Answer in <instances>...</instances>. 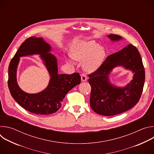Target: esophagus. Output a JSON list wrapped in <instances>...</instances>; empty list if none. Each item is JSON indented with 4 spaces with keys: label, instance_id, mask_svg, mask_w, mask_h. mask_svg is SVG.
Masks as SVG:
<instances>
[{
    "label": "esophagus",
    "instance_id": "obj_1",
    "mask_svg": "<svg viewBox=\"0 0 154 154\" xmlns=\"http://www.w3.org/2000/svg\"><path fill=\"white\" fill-rule=\"evenodd\" d=\"M81 80H82V82H85V81H86L87 80L86 75H85V74H83V73L82 74V75H81Z\"/></svg>",
    "mask_w": 154,
    "mask_h": 154
}]
</instances>
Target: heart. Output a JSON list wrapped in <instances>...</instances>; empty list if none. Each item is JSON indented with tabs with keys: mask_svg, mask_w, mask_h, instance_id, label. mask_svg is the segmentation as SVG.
Wrapping results in <instances>:
<instances>
[{
	"mask_svg": "<svg viewBox=\"0 0 154 154\" xmlns=\"http://www.w3.org/2000/svg\"><path fill=\"white\" fill-rule=\"evenodd\" d=\"M72 54L73 57L76 60L80 61L85 60L83 67L88 71L97 69L105 57L104 51L94 41L80 44L78 48L73 51Z\"/></svg>",
	"mask_w": 154,
	"mask_h": 154,
	"instance_id": "obj_1",
	"label": "heart"
}]
</instances>
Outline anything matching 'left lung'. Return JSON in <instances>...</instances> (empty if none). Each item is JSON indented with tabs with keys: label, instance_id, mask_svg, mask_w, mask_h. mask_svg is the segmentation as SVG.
Wrapping results in <instances>:
<instances>
[{
	"label": "left lung",
	"instance_id": "obj_1",
	"mask_svg": "<svg viewBox=\"0 0 154 154\" xmlns=\"http://www.w3.org/2000/svg\"><path fill=\"white\" fill-rule=\"evenodd\" d=\"M112 41L122 37L110 35ZM122 65L134 72L133 80L124 88H118L109 81L108 75L115 67ZM91 87L90 106L96 113L111 116L126 112L139 101L145 81V71L137 48L128 45L120 51L108 55L96 71L88 75Z\"/></svg>",
	"mask_w": 154,
	"mask_h": 154
}]
</instances>
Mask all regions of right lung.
Returning a JSON list of instances; mask_svg holds the SVG:
<instances>
[{
	"mask_svg": "<svg viewBox=\"0 0 154 154\" xmlns=\"http://www.w3.org/2000/svg\"><path fill=\"white\" fill-rule=\"evenodd\" d=\"M51 50V46L42 38L30 37L21 44L8 67V86L13 98L26 110L37 115H47L57 112L66 94L81 82L77 72L69 75L58 74L57 59L49 53ZM33 54L41 55L51 78L45 91L37 94H28L21 91L17 83L16 69L20 56Z\"/></svg>",
	"mask_w": 154,
	"mask_h": 154,
	"instance_id": "right-lung-1",
	"label": "right lung"
}]
</instances>
